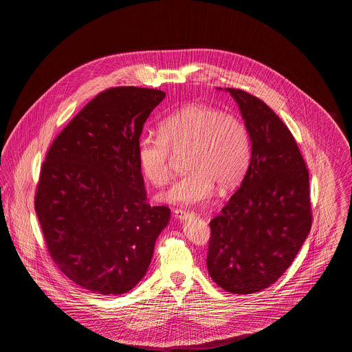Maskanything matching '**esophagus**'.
Masks as SVG:
<instances>
[{
	"label": "esophagus",
	"mask_w": 352,
	"mask_h": 352,
	"mask_svg": "<svg viewBox=\"0 0 352 352\" xmlns=\"http://www.w3.org/2000/svg\"><path fill=\"white\" fill-rule=\"evenodd\" d=\"M174 217L177 219H179V220H182V219H186L187 217H190V214H188L186 210L177 208V210H174Z\"/></svg>",
	"instance_id": "obj_1"
}]
</instances>
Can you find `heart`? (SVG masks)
I'll use <instances>...</instances> for the list:
<instances>
[{
    "mask_svg": "<svg viewBox=\"0 0 352 352\" xmlns=\"http://www.w3.org/2000/svg\"><path fill=\"white\" fill-rule=\"evenodd\" d=\"M188 171L158 199L173 204H197L208 199L217 184L230 190L244 177L251 160L245 124L215 107L190 104L160 122V134L145 133L138 142V162L154 186L166 184L173 154H184Z\"/></svg>",
    "mask_w": 352,
    "mask_h": 352,
    "instance_id": "1",
    "label": "heart"
}]
</instances>
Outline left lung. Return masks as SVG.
Returning <instances> with one entry per match:
<instances>
[{
	"label": "left lung",
	"instance_id": "left-lung-1",
	"mask_svg": "<svg viewBox=\"0 0 352 352\" xmlns=\"http://www.w3.org/2000/svg\"><path fill=\"white\" fill-rule=\"evenodd\" d=\"M226 91L248 129L251 161L240 187L210 221L207 269L221 289L252 294L284 274L310 232L309 171L293 134L264 101Z\"/></svg>",
	"mask_w": 352,
	"mask_h": 352
}]
</instances>
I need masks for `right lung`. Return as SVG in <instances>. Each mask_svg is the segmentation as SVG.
Masks as SVG:
<instances>
[{"label": "right lung", "mask_w": 352, "mask_h": 352, "mask_svg": "<svg viewBox=\"0 0 352 352\" xmlns=\"http://www.w3.org/2000/svg\"><path fill=\"white\" fill-rule=\"evenodd\" d=\"M158 89L99 94L55 138L42 165L35 212L51 258L69 280L102 296L132 290L146 274L170 210L151 207L138 142Z\"/></svg>", "instance_id": "1"}]
</instances>
